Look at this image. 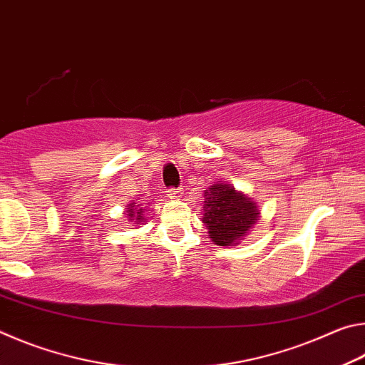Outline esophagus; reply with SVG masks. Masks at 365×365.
<instances>
[{
  "mask_svg": "<svg viewBox=\"0 0 365 365\" xmlns=\"http://www.w3.org/2000/svg\"><path fill=\"white\" fill-rule=\"evenodd\" d=\"M182 193H183L182 188H169L168 190V196L172 197V200H178V197L182 196Z\"/></svg>",
  "mask_w": 365,
  "mask_h": 365,
  "instance_id": "1",
  "label": "esophagus"
}]
</instances>
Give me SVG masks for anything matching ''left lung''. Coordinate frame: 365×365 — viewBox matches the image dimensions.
I'll use <instances>...</instances> for the list:
<instances>
[{
    "mask_svg": "<svg viewBox=\"0 0 365 365\" xmlns=\"http://www.w3.org/2000/svg\"><path fill=\"white\" fill-rule=\"evenodd\" d=\"M201 220L217 246H237L261 217L257 202L230 182H214L205 190Z\"/></svg>",
    "mask_w": 365,
    "mask_h": 365,
    "instance_id": "left-lung-1",
    "label": "left lung"
}]
</instances>
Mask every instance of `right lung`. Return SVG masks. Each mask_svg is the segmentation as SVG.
<instances>
[{
  "label": "right lung",
  "instance_id": "obj_1",
  "mask_svg": "<svg viewBox=\"0 0 365 365\" xmlns=\"http://www.w3.org/2000/svg\"><path fill=\"white\" fill-rule=\"evenodd\" d=\"M140 200V197H138ZM138 200H133L127 205V220L130 222V224H133V227H140L143 225L146 222V217H145V211H146V206L143 205V202H140Z\"/></svg>",
  "mask_w": 365,
  "mask_h": 365
}]
</instances>
